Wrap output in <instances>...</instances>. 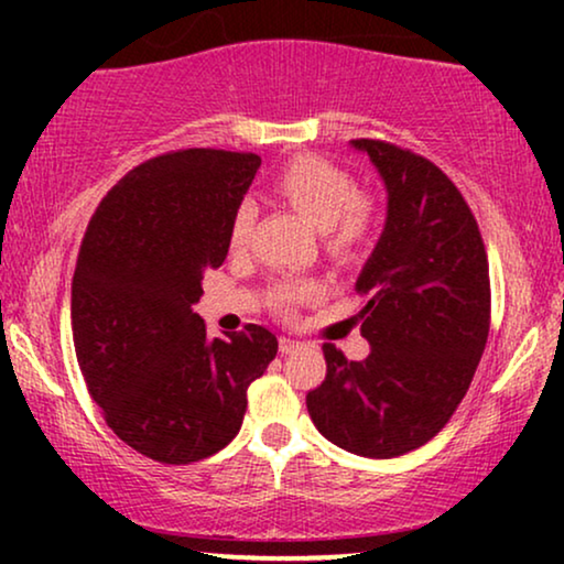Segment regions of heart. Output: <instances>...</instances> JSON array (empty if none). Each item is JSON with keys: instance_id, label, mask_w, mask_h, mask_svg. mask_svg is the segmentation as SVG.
Segmentation results:
<instances>
[{"instance_id": "b5f03b06", "label": "heart", "mask_w": 564, "mask_h": 564, "mask_svg": "<svg viewBox=\"0 0 564 564\" xmlns=\"http://www.w3.org/2000/svg\"><path fill=\"white\" fill-rule=\"evenodd\" d=\"M367 228H369L367 199L346 197L334 213V223H330V241H334L336 249L346 251L365 238Z\"/></svg>"}]
</instances>
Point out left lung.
Listing matches in <instances>:
<instances>
[{
  "label": "left lung",
  "mask_w": 564,
  "mask_h": 564,
  "mask_svg": "<svg viewBox=\"0 0 564 564\" xmlns=\"http://www.w3.org/2000/svg\"><path fill=\"white\" fill-rule=\"evenodd\" d=\"M259 166L253 153L215 149L151 159L107 192L84 234L72 282L84 382L107 426L164 465L226 449L246 390L276 357L269 328H207L192 311Z\"/></svg>",
  "instance_id": "1"
}]
</instances>
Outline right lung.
<instances>
[{"instance_id": "obj_1", "label": "right lung", "mask_w": 564, "mask_h": 564, "mask_svg": "<svg viewBox=\"0 0 564 564\" xmlns=\"http://www.w3.org/2000/svg\"><path fill=\"white\" fill-rule=\"evenodd\" d=\"M382 176L388 218L357 280L369 354L349 361L330 346L326 380L305 398L330 444L369 459L419 449L446 426L490 328L488 257L457 187L415 156Z\"/></svg>"}]
</instances>
